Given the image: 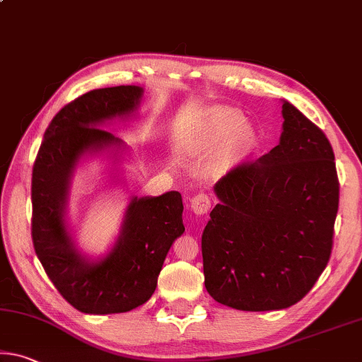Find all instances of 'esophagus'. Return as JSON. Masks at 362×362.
I'll list each match as a JSON object with an SVG mask.
<instances>
[{
  "instance_id": "obj_1",
  "label": "esophagus",
  "mask_w": 362,
  "mask_h": 362,
  "mask_svg": "<svg viewBox=\"0 0 362 362\" xmlns=\"http://www.w3.org/2000/svg\"><path fill=\"white\" fill-rule=\"evenodd\" d=\"M190 208L198 216H206L211 211V198L208 194L199 193L190 199Z\"/></svg>"
}]
</instances>
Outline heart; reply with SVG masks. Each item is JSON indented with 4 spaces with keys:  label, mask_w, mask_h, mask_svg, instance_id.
<instances>
[{
    "label": "heart",
    "mask_w": 362,
    "mask_h": 362,
    "mask_svg": "<svg viewBox=\"0 0 362 362\" xmlns=\"http://www.w3.org/2000/svg\"><path fill=\"white\" fill-rule=\"evenodd\" d=\"M199 140L204 151L219 153L214 172H223L248 156L256 145V134L238 111L219 107L206 116Z\"/></svg>",
    "instance_id": "heart-1"
}]
</instances>
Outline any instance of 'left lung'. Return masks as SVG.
<instances>
[{"label": "left lung", "mask_w": 362, "mask_h": 362, "mask_svg": "<svg viewBox=\"0 0 362 362\" xmlns=\"http://www.w3.org/2000/svg\"><path fill=\"white\" fill-rule=\"evenodd\" d=\"M279 145L216 183L202 237L204 285L221 305L277 311L303 300L332 253L335 156L324 132L282 100Z\"/></svg>", "instance_id": "obj_1"}]
</instances>
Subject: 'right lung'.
<instances>
[{
  "label": "right lung",
  "instance_id": "obj_1",
  "mask_svg": "<svg viewBox=\"0 0 362 362\" xmlns=\"http://www.w3.org/2000/svg\"><path fill=\"white\" fill-rule=\"evenodd\" d=\"M143 88L135 85L91 90L69 103L45 132L32 174V240L45 272L80 313H127L150 300L172 243L185 232L179 192L134 197L116 242L105 256L90 257L69 232L67 206L80 160L125 150L101 129L109 120L135 116Z\"/></svg>",
  "mask_w": 362,
  "mask_h": 362
}]
</instances>
